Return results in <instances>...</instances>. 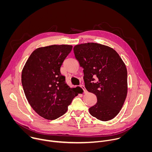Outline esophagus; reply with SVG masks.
Listing matches in <instances>:
<instances>
[{
  "label": "esophagus",
  "instance_id": "34e87169",
  "mask_svg": "<svg viewBox=\"0 0 152 152\" xmlns=\"http://www.w3.org/2000/svg\"><path fill=\"white\" fill-rule=\"evenodd\" d=\"M80 87L81 88H82V90L84 91V93H86V92H87V91L86 90V89H85V86H84L83 85H80Z\"/></svg>",
  "mask_w": 152,
  "mask_h": 152
}]
</instances>
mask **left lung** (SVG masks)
Instances as JSON below:
<instances>
[{"label":"left lung","mask_w":152,"mask_h":152,"mask_svg":"<svg viewBox=\"0 0 152 152\" xmlns=\"http://www.w3.org/2000/svg\"><path fill=\"white\" fill-rule=\"evenodd\" d=\"M73 51L83 69L86 89L97 99L96 104L89 108L90 114L103 121L113 119L121 110L127 93L124 62L114 49L98 43L77 45Z\"/></svg>","instance_id":"obj_1"}]
</instances>
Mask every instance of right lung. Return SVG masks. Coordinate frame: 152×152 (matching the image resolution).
<instances>
[{
  "label": "right lung",
  "instance_id": "right-lung-1",
  "mask_svg": "<svg viewBox=\"0 0 152 152\" xmlns=\"http://www.w3.org/2000/svg\"><path fill=\"white\" fill-rule=\"evenodd\" d=\"M71 45H51L35 49L21 72V83L32 109L41 117L53 120L64 115L81 88H70L61 75L63 61Z\"/></svg>",
  "mask_w": 152,
  "mask_h": 152
}]
</instances>
